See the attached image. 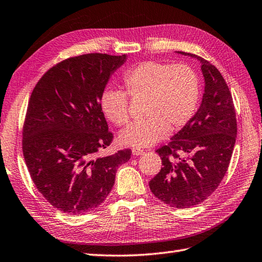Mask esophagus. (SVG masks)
<instances>
[{
  "instance_id": "obj_1",
  "label": "esophagus",
  "mask_w": 262,
  "mask_h": 262,
  "mask_svg": "<svg viewBox=\"0 0 262 262\" xmlns=\"http://www.w3.org/2000/svg\"><path fill=\"white\" fill-rule=\"evenodd\" d=\"M144 151L142 149H139V148H133L132 149V155L133 156H141L143 155Z\"/></svg>"
}]
</instances>
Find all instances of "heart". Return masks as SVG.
Returning a JSON list of instances; mask_svg holds the SVG:
<instances>
[{"label": "heart", "instance_id": "obj_1", "mask_svg": "<svg viewBox=\"0 0 262 262\" xmlns=\"http://www.w3.org/2000/svg\"><path fill=\"white\" fill-rule=\"evenodd\" d=\"M122 80L132 100L145 101V120L132 123L121 132L119 141L123 145L140 148L161 141L168 133L183 129L199 105V75L186 63L144 61L126 71ZM127 95L112 88L101 94L102 113L118 126L130 121Z\"/></svg>", "mask_w": 262, "mask_h": 262}]
</instances>
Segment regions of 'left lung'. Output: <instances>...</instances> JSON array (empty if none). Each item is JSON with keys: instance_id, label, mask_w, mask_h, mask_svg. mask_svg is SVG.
I'll use <instances>...</instances> for the list:
<instances>
[{"instance_id": "left-lung-1", "label": "left lung", "mask_w": 262, "mask_h": 262, "mask_svg": "<svg viewBox=\"0 0 262 262\" xmlns=\"http://www.w3.org/2000/svg\"><path fill=\"white\" fill-rule=\"evenodd\" d=\"M201 62L205 93L190 122L157 152L160 172L149 182L152 193L178 209L199 205L214 192L228 170L237 138V119L230 90L219 70Z\"/></svg>"}]
</instances>
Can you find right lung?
Returning a JSON list of instances; mask_svg holds the SVG:
<instances>
[{
  "mask_svg": "<svg viewBox=\"0 0 262 262\" xmlns=\"http://www.w3.org/2000/svg\"><path fill=\"white\" fill-rule=\"evenodd\" d=\"M126 55L89 53L69 57L43 74L32 91L22 149L36 189L69 214L92 211L105 200L120 164L131 150L100 157L113 135L100 107L111 74Z\"/></svg>",
  "mask_w": 262,
  "mask_h": 262,
  "instance_id": "obj_1",
  "label": "right lung"
}]
</instances>
